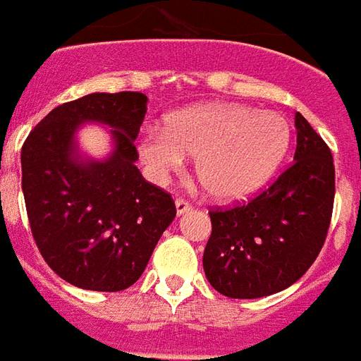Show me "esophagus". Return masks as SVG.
I'll use <instances>...</instances> for the list:
<instances>
[{"instance_id": "34e87169", "label": "esophagus", "mask_w": 361, "mask_h": 361, "mask_svg": "<svg viewBox=\"0 0 361 361\" xmlns=\"http://www.w3.org/2000/svg\"><path fill=\"white\" fill-rule=\"evenodd\" d=\"M175 206H177V213H178V215H183V213L190 212V209H192L190 202H186V200H183V198H178L177 202H175Z\"/></svg>"}]
</instances>
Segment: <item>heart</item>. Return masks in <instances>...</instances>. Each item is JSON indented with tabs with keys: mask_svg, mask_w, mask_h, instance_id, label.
<instances>
[{
	"mask_svg": "<svg viewBox=\"0 0 361 361\" xmlns=\"http://www.w3.org/2000/svg\"><path fill=\"white\" fill-rule=\"evenodd\" d=\"M288 140L290 126L281 113L209 104L173 115L165 128H146L138 152L157 180L177 173L184 157H196V177L209 196L240 200L269 180Z\"/></svg>",
	"mask_w": 361,
	"mask_h": 361,
	"instance_id": "b5f03b06",
	"label": "heart"
}]
</instances>
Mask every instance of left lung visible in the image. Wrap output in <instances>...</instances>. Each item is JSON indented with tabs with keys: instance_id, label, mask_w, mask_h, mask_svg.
Instances as JSON below:
<instances>
[{
	"instance_id": "left-lung-1",
	"label": "left lung",
	"mask_w": 361,
	"mask_h": 361,
	"mask_svg": "<svg viewBox=\"0 0 361 361\" xmlns=\"http://www.w3.org/2000/svg\"><path fill=\"white\" fill-rule=\"evenodd\" d=\"M288 169L248 204L213 209L204 250L209 285L228 298H262L294 285L323 248L335 202L331 149L300 113Z\"/></svg>"
}]
</instances>
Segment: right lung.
I'll list each match as a JSON object with an SVG mask.
<instances>
[{"label": "right lung", "mask_w": 361, "mask_h": 361, "mask_svg": "<svg viewBox=\"0 0 361 361\" xmlns=\"http://www.w3.org/2000/svg\"><path fill=\"white\" fill-rule=\"evenodd\" d=\"M140 92L88 94L55 107L23 144V194L46 264L84 290L134 285L177 209L136 167L134 140L146 117ZM84 122L110 126L114 149L102 162L80 155Z\"/></svg>", "instance_id": "right-lung-1"}]
</instances>
